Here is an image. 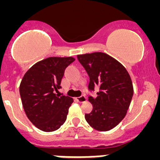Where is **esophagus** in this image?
<instances>
[{
  "mask_svg": "<svg viewBox=\"0 0 160 160\" xmlns=\"http://www.w3.org/2000/svg\"><path fill=\"white\" fill-rule=\"evenodd\" d=\"M78 99V101L79 102H81V103H82V102H85L87 101V98H86V96L85 95H82V96H80V97H78L77 98Z\"/></svg>",
  "mask_w": 160,
  "mask_h": 160,
  "instance_id": "34e87169",
  "label": "esophagus"
}]
</instances>
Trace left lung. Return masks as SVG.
<instances>
[{
  "mask_svg": "<svg viewBox=\"0 0 160 160\" xmlns=\"http://www.w3.org/2000/svg\"><path fill=\"white\" fill-rule=\"evenodd\" d=\"M77 57L90 77L89 90L99 88L97 97H89L93 110L85 114V118L97 131H110L128 112L134 92L131 77L121 63L105 53L95 52Z\"/></svg>",
  "mask_w": 160,
  "mask_h": 160,
  "instance_id": "8db88e82",
  "label": "left lung"
}]
</instances>
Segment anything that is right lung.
Instances as JSON below:
<instances>
[{"label":"right lung","mask_w":160,"mask_h":160,"mask_svg":"<svg viewBox=\"0 0 160 160\" xmlns=\"http://www.w3.org/2000/svg\"><path fill=\"white\" fill-rule=\"evenodd\" d=\"M75 59L50 57L34 64L25 73L20 84V95L28 118L41 131L59 129L66 120L73 102L69 96L56 94L65 70Z\"/></svg>","instance_id":"right-lung-1"}]
</instances>
